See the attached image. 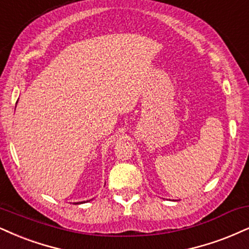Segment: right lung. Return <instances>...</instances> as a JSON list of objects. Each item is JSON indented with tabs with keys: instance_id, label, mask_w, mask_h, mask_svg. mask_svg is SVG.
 <instances>
[{
	"instance_id": "right-lung-1",
	"label": "right lung",
	"mask_w": 249,
	"mask_h": 249,
	"mask_svg": "<svg viewBox=\"0 0 249 249\" xmlns=\"http://www.w3.org/2000/svg\"><path fill=\"white\" fill-rule=\"evenodd\" d=\"M88 202V201H87ZM82 203H85V201H83V202H77V203H75V204H82Z\"/></svg>"
}]
</instances>
